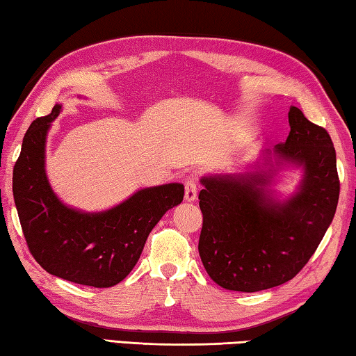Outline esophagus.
Segmentation results:
<instances>
[{
	"instance_id": "obj_1",
	"label": "esophagus",
	"mask_w": 356,
	"mask_h": 356,
	"mask_svg": "<svg viewBox=\"0 0 356 356\" xmlns=\"http://www.w3.org/2000/svg\"><path fill=\"white\" fill-rule=\"evenodd\" d=\"M197 196V185L196 177L188 176L185 179V201L186 202H195Z\"/></svg>"
}]
</instances>
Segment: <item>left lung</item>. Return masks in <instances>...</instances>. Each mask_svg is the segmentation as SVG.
I'll return each instance as SVG.
<instances>
[{
	"label": "left lung",
	"instance_id": "1",
	"mask_svg": "<svg viewBox=\"0 0 356 356\" xmlns=\"http://www.w3.org/2000/svg\"><path fill=\"white\" fill-rule=\"evenodd\" d=\"M284 144L265 149L240 171L201 177L200 256L216 284L259 292L291 281L330 227L339 200L336 150L327 130L297 106L289 110ZM298 170L292 193L277 190Z\"/></svg>",
	"mask_w": 356,
	"mask_h": 356
}]
</instances>
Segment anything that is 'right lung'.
<instances>
[{"instance_id": "right-lung-1", "label": "right lung", "mask_w": 356, "mask_h": 356, "mask_svg": "<svg viewBox=\"0 0 356 356\" xmlns=\"http://www.w3.org/2000/svg\"><path fill=\"white\" fill-rule=\"evenodd\" d=\"M63 111L29 125L14 166L12 191L28 248L42 268L65 281L111 287L140 259L149 234L168 210L184 200V185L172 182L136 190L100 212L67 206L51 188L45 170L47 138Z\"/></svg>"}]
</instances>
